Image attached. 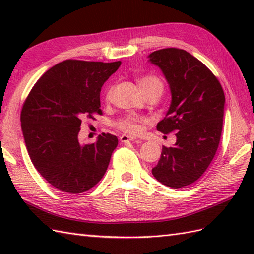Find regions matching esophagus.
<instances>
[{
  "mask_svg": "<svg viewBox=\"0 0 254 254\" xmlns=\"http://www.w3.org/2000/svg\"><path fill=\"white\" fill-rule=\"evenodd\" d=\"M120 141H121L122 143L134 142V141H135V138L132 137V136H128V135H121V136H120Z\"/></svg>",
  "mask_w": 254,
  "mask_h": 254,
  "instance_id": "esophagus-1",
  "label": "esophagus"
}]
</instances>
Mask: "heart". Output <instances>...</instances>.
<instances>
[{
    "mask_svg": "<svg viewBox=\"0 0 254 254\" xmlns=\"http://www.w3.org/2000/svg\"><path fill=\"white\" fill-rule=\"evenodd\" d=\"M138 84L144 95H146L153 89H159L163 91V87H164L163 82H161L158 77L153 76V75H146V76L141 77L138 80ZM111 94H112L111 89L107 91L106 94L107 101L110 100ZM145 122H146V120L142 117H137L134 115H126L121 117L116 122V127L119 128V130H121L124 133L131 134V135H136V134H138L142 131L143 124Z\"/></svg>",
    "mask_w": 254,
    "mask_h": 254,
    "instance_id": "obj_1",
    "label": "heart"
}]
</instances>
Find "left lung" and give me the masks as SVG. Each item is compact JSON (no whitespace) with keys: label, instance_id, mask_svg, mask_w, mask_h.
Returning <instances> with one entry per match:
<instances>
[{"label":"left lung","instance_id":"obj_1","mask_svg":"<svg viewBox=\"0 0 254 254\" xmlns=\"http://www.w3.org/2000/svg\"><path fill=\"white\" fill-rule=\"evenodd\" d=\"M148 58L163 71L171 91L170 107L157 130L177 136L174 146H163L152 172L167 187L183 188L201 178L217 152L225 94L217 77L186 50L166 48Z\"/></svg>","mask_w":254,"mask_h":254}]
</instances>
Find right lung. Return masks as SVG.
<instances>
[{
    "label": "right lung",
    "mask_w": 254,
    "mask_h": 254,
    "mask_svg": "<svg viewBox=\"0 0 254 254\" xmlns=\"http://www.w3.org/2000/svg\"><path fill=\"white\" fill-rule=\"evenodd\" d=\"M120 61L65 60L37 80L20 112L27 152L37 171L58 190L78 194L98 183L118 146L102 133L97 142L78 141L82 118L101 115L100 90Z\"/></svg>",
    "instance_id": "right-lung-1"
}]
</instances>
